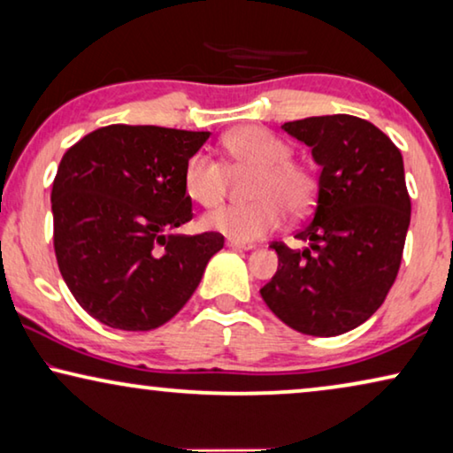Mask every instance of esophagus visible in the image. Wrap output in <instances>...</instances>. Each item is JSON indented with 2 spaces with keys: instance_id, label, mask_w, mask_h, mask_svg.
Returning a JSON list of instances; mask_svg holds the SVG:
<instances>
[{
  "instance_id": "esophagus-1",
  "label": "esophagus",
  "mask_w": 453,
  "mask_h": 453,
  "mask_svg": "<svg viewBox=\"0 0 453 453\" xmlns=\"http://www.w3.org/2000/svg\"><path fill=\"white\" fill-rule=\"evenodd\" d=\"M226 245L233 247V250H253L251 243H243V241H234V239H226Z\"/></svg>"
}]
</instances>
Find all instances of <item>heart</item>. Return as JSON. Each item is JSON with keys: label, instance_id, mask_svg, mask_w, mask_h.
Here are the masks:
<instances>
[{"label": "heart", "instance_id": "heart-1", "mask_svg": "<svg viewBox=\"0 0 453 453\" xmlns=\"http://www.w3.org/2000/svg\"><path fill=\"white\" fill-rule=\"evenodd\" d=\"M222 144L234 166L257 171L251 183L256 202L212 210L202 219L203 228L250 243L276 231L287 212L303 216L313 208L318 181L309 166L290 158L293 148L288 142L264 127L247 126L225 135ZM183 188L200 206H219L228 188L225 163L210 152H194L185 160Z\"/></svg>", "mask_w": 453, "mask_h": 453}]
</instances>
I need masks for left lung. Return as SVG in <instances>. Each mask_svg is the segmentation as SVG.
Instances as JSON below:
<instances>
[{"label":"left lung","mask_w":453,"mask_h":453,"mask_svg":"<svg viewBox=\"0 0 453 453\" xmlns=\"http://www.w3.org/2000/svg\"><path fill=\"white\" fill-rule=\"evenodd\" d=\"M284 132L311 146L321 166L311 220L290 250L282 241L278 270L259 290L284 324L309 336H338L367 321L398 276L411 196L392 140L355 115L288 121Z\"/></svg>","instance_id":"1"}]
</instances>
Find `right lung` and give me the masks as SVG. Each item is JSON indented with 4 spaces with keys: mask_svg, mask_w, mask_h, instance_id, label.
<instances>
[{
    "mask_svg": "<svg viewBox=\"0 0 453 453\" xmlns=\"http://www.w3.org/2000/svg\"><path fill=\"white\" fill-rule=\"evenodd\" d=\"M210 132L98 127L61 158L53 179V247L61 276L92 318L146 332L179 313L225 237L173 234L194 219L183 166Z\"/></svg>",
    "mask_w": 453,
    "mask_h": 453,
    "instance_id": "add662e5",
    "label": "right lung"
}]
</instances>
